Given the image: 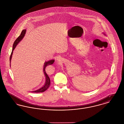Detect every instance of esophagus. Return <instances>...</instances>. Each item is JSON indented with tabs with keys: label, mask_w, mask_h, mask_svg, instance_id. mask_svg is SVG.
Wrapping results in <instances>:
<instances>
[{
	"label": "esophagus",
	"mask_w": 124,
	"mask_h": 124,
	"mask_svg": "<svg viewBox=\"0 0 124 124\" xmlns=\"http://www.w3.org/2000/svg\"><path fill=\"white\" fill-rule=\"evenodd\" d=\"M57 60H58V61H59V60H60L59 59H57Z\"/></svg>",
	"instance_id": "obj_1"
}]
</instances>
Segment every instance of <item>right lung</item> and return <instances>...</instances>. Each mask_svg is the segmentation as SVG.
Segmentation results:
<instances>
[{
    "label": "right lung",
    "instance_id": "1",
    "mask_svg": "<svg viewBox=\"0 0 124 124\" xmlns=\"http://www.w3.org/2000/svg\"><path fill=\"white\" fill-rule=\"evenodd\" d=\"M26 32V30H22L21 34L20 36H19L17 38V39L15 40V41L13 43V48H12V53L10 55V63H11V59H12V54L13 53V51L14 50V49H15V48L16 46L17 45L18 43L22 39L24 38V36L25 35ZM54 62V60H49L48 62H45L44 65V68H43V71H44V73L46 76V82L45 84V85L41 87V88L39 89H38L36 91H33L32 92L33 93H42L45 92L46 90L50 86V79L49 78V76H48L47 73L46 72V66L49 65H52L53 64Z\"/></svg>",
    "mask_w": 124,
    "mask_h": 124
}]
</instances>
